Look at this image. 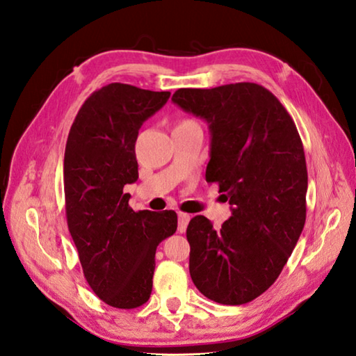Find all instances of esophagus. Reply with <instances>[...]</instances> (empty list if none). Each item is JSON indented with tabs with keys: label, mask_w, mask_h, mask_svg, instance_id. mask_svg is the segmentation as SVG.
<instances>
[{
	"label": "esophagus",
	"mask_w": 356,
	"mask_h": 356,
	"mask_svg": "<svg viewBox=\"0 0 356 356\" xmlns=\"http://www.w3.org/2000/svg\"><path fill=\"white\" fill-rule=\"evenodd\" d=\"M190 219H191V216L186 215V213H182V211L179 213V232L180 234H184V232L186 230V225H188Z\"/></svg>",
	"instance_id": "1"
}]
</instances>
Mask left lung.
Wrapping results in <instances>:
<instances>
[{"label":"left lung","mask_w":356,"mask_h":356,"mask_svg":"<svg viewBox=\"0 0 356 356\" xmlns=\"http://www.w3.org/2000/svg\"><path fill=\"white\" fill-rule=\"evenodd\" d=\"M172 102L209 124L205 179L232 205L218 230L202 215L190 221L191 280L210 300L243 305L277 280L305 225L302 140L286 108L258 83L179 88Z\"/></svg>","instance_id":"8db88e82"}]
</instances>
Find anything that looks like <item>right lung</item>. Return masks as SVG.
<instances>
[{
	"mask_svg": "<svg viewBox=\"0 0 356 356\" xmlns=\"http://www.w3.org/2000/svg\"><path fill=\"white\" fill-rule=\"evenodd\" d=\"M170 95L108 83L88 96L68 134L63 159L68 230L90 288L115 308L147 302L157 245L177 230L176 211H134L131 195L122 191L138 179L140 127Z\"/></svg>",
	"mask_w": 356,
	"mask_h": 356,
	"instance_id": "right-lung-1",
	"label": "right lung"
}]
</instances>
